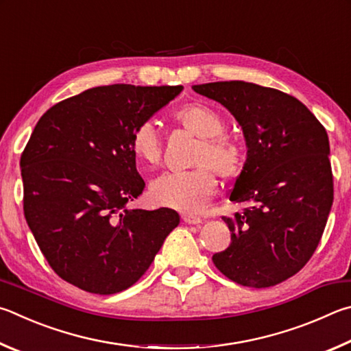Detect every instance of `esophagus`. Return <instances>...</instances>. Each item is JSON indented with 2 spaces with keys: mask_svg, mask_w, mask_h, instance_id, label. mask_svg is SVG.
<instances>
[{
  "mask_svg": "<svg viewBox=\"0 0 351 351\" xmlns=\"http://www.w3.org/2000/svg\"><path fill=\"white\" fill-rule=\"evenodd\" d=\"M182 219H183V222L189 223V225H199V223H202V219L197 217V216H193V214H183Z\"/></svg>",
  "mask_w": 351,
  "mask_h": 351,
  "instance_id": "34e87169",
  "label": "esophagus"
}]
</instances>
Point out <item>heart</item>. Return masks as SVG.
<instances>
[{
    "label": "heart",
    "instance_id": "b5f03b06",
    "mask_svg": "<svg viewBox=\"0 0 351 351\" xmlns=\"http://www.w3.org/2000/svg\"><path fill=\"white\" fill-rule=\"evenodd\" d=\"M177 123L200 138L189 171L165 172L151 183V199L156 205L182 213L204 208L217 191V174L223 179L239 176L245 165V151L237 140L226 135L225 121L216 110L204 104H188L174 114ZM129 147L140 165L156 166L162 157V137L152 120L134 126Z\"/></svg>",
    "mask_w": 351,
    "mask_h": 351
}]
</instances>
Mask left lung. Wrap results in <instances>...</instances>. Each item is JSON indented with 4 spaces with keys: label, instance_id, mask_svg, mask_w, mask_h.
Wrapping results in <instances>:
<instances>
[{
    "label": "left lung",
    "instance_id": "left-lung-1",
    "mask_svg": "<svg viewBox=\"0 0 351 351\" xmlns=\"http://www.w3.org/2000/svg\"><path fill=\"white\" fill-rule=\"evenodd\" d=\"M236 117L248 157L230 200L247 205L222 217L231 245L213 256L226 278L267 288L311 259L333 205V172L325 128L285 92L245 82L193 86Z\"/></svg>",
    "mask_w": 351,
    "mask_h": 351
}]
</instances>
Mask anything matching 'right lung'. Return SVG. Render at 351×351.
Here are the masks:
<instances>
[{"label": "right lung", "mask_w": 351, "mask_h": 351, "mask_svg": "<svg viewBox=\"0 0 351 351\" xmlns=\"http://www.w3.org/2000/svg\"><path fill=\"white\" fill-rule=\"evenodd\" d=\"M182 86H98L60 101L21 154L24 217L61 279L94 294L134 285L180 222L169 208L129 210L145 182L129 147L134 126Z\"/></svg>", "instance_id": "add662e5"}]
</instances>
